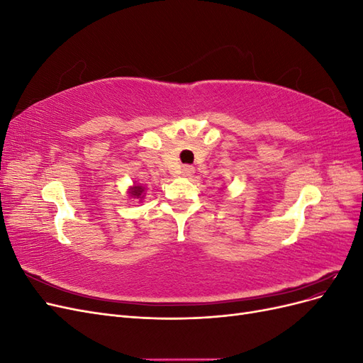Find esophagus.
<instances>
[{"label":"esophagus","mask_w":363,"mask_h":363,"mask_svg":"<svg viewBox=\"0 0 363 363\" xmlns=\"http://www.w3.org/2000/svg\"><path fill=\"white\" fill-rule=\"evenodd\" d=\"M194 174V167H191V164H184V167L182 168V175H184V177H189V175Z\"/></svg>","instance_id":"esophagus-1"}]
</instances>
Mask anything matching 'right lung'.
I'll return each mask as SVG.
<instances>
[{"mask_svg": "<svg viewBox=\"0 0 363 363\" xmlns=\"http://www.w3.org/2000/svg\"><path fill=\"white\" fill-rule=\"evenodd\" d=\"M142 192H144V189H142V186H135V188H131V195H133V196H138V199H139V196L142 195Z\"/></svg>", "mask_w": 363, "mask_h": 363, "instance_id": "right-lung-1", "label": "right lung"}]
</instances>
